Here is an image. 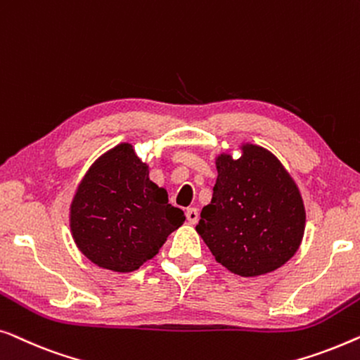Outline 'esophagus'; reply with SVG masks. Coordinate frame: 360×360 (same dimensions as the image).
<instances>
[{"label": "esophagus", "mask_w": 360, "mask_h": 360, "mask_svg": "<svg viewBox=\"0 0 360 360\" xmlns=\"http://www.w3.org/2000/svg\"><path fill=\"white\" fill-rule=\"evenodd\" d=\"M186 217H187V221H189L191 225L197 224V220H199V210L195 209V207H191V209L186 210Z\"/></svg>", "instance_id": "esophagus-1"}]
</instances>
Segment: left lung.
Instances as JSON below:
<instances>
[{"instance_id":"8db88e82","label":"left lung","mask_w":360,"mask_h":360,"mask_svg":"<svg viewBox=\"0 0 360 360\" xmlns=\"http://www.w3.org/2000/svg\"><path fill=\"white\" fill-rule=\"evenodd\" d=\"M220 153L219 176L195 230L215 261L241 277L279 269L300 248L305 205L290 173L269 150L243 143Z\"/></svg>"}]
</instances>
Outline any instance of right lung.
Wrapping results in <instances>:
<instances>
[{
  "instance_id": "obj_1",
  "label": "right lung",
  "mask_w": 360,
  "mask_h": 360,
  "mask_svg": "<svg viewBox=\"0 0 360 360\" xmlns=\"http://www.w3.org/2000/svg\"><path fill=\"white\" fill-rule=\"evenodd\" d=\"M148 165L130 143L105 151L86 171L70 205L78 250L96 266L131 272L158 255L186 215L148 178Z\"/></svg>"
}]
</instances>
